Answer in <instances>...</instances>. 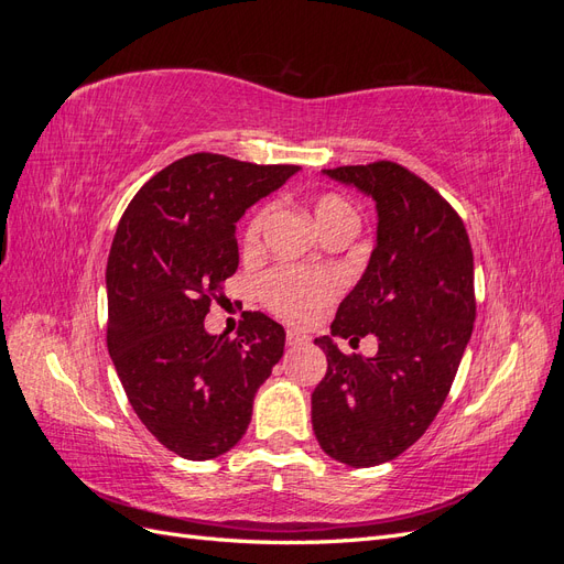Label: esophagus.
<instances>
[{"label":"esophagus","instance_id":"esophagus-1","mask_svg":"<svg viewBox=\"0 0 564 564\" xmlns=\"http://www.w3.org/2000/svg\"><path fill=\"white\" fill-rule=\"evenodd\" d=\"M305 344H308V336H303L301 332H294V329L286 332V346L289 348H299V346H305Z\"/></svg>","mask_w":564,"mask_h":564}]
</instances>
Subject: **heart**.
Returning a JSON list of instances; mask_svg holds the SVG:
<instances>
[{
	"label": "heart",
	"instance_id": "heart-1",
	"mask_svg": "<svg viewBox=\"0 0 564 564\" xmlns=\"http://www.w3.org/2000/svg\"><path fill=\"white\" fill-rule=\"evenodd\" d=\"M313 214L322 232L338 226H355L357 216L346 197L336 193H322L313 202ZM268 220V207L256 212L245 226L242 247L247 253L261 247V235ZM340 292V280L336 272L319 270L308 272L299 268L280 265L272 268L259 282V296L270 313L286 322L303 324L313 319L324 305H329Z\"/></svg>",
	"mask_w": 564,
	"mask_h": 564
}]
</instances>
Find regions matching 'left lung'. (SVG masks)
<instances>
[{
	"label": "left lung",
	"mask_w": 564,
	"mask_h": 564,
	"mask_svg": "<svg viewBox=\"0 0 564 564\" xmlns=\"http://www.w3.org/2000/svg\"><path fill=\"white\" fill-rule=\"evenodd\" d=\"M377 199L379 235L332 334H373V357L315 338L327 373L313 392L319 447L352 468L398 458L445 404L475 322L473 249L464 220L433 185L398 162L324 169Z\"/></svg>",
	"instance_id": "left-lung-1"
}]
</instances>
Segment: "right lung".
I'll return each mask as SVG.
<instances>
[{
    "label": "right lung",
    "mask_w": 564,
    "mask_h": 564,
    "mask_svg": "<svg viewBox=\"0 0 564 564\" xmlns=\"http://www.w3.org/2000/svg\"><path fill=\"white\" fill-rule=\"evenodd\" d=\"M299 172L195 152L129 202L108 256V350L135 416L183 458L207 460L247 433L253 395L284 352L282 324L242 313L237 336L204 332L235 275V224Z\"/></svg>",
    "instance_id": "1"
}]
</instances>
